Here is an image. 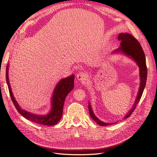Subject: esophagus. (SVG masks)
I'll list each match as a JSON object with an SVG mask.
<instances>
[{
  "label": "esophagus",
  "mask_w": 157,
  "mask_h": 157,
  "mask_svg": "<svg viewBox=\"0 0 157 157\" xmlns=\"http://www.w3.org/2000/svg\"><path fill=\"white\" fill-rule=\"evenodd\" d=\"M77 78L78 80H79L80 81L84 82L86 81L87 76V75L83 72H80L77 75Z\"/></svg>",
  "instance_id": "1"
}]
</instances>
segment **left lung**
<instances>
[{"label": "left lung", "mask_w": 157, "mask_h": 157, "mask_svg": "<svg viewBox=\"0 0 157 157\" xmlns=\"http://www.w3.org/2000/svg\"><path fill=\"white\" fill-rule=\"evenodd\" d=\"M118 40L121 41V46L119 49L116 50V52H122L129 56H131L132 59L135 60L140 68V87L139 88V93L135 102V104L133 105L132 109L130 110L127 115L125 117L124 119H127L131 116L134 110L136 109V105L139 103L140 100V98L142 96L144 88L147 82V68L146 64V59L144 52L140 45V43L137 39L134 38L132 35L129 33H121L118 36ZM89 114L91 118L94 120L98 124L101 126L110 125L115 123H105L99 121L94 114L92 110L90 104H89Z\"/></svg>", "instance_id": "8db88e82"}]
</instances>
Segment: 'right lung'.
Here are the masks:
<instances>
[{
	"instance_id": "1",
	"label": "right lung",
	"mask_w": 157,
	"mask_h": 157,
	"mask_svg": "<svg viewBox=\"0 0 157 157\" xmlns=\"http://www.w3.org/2000/svg\"><path fill=\"white\" fill-rule=\"evenodd\" d=\"M8 70L9 66L6 68V81L8 85L9 91L11 99L17 109V111L27 119L44 125L52 126L56 124L61 119L63 116V109L64 103V100L66 96L74 88V79L75 76L72 75L68 78L61 79L59 82L57 84L53 93L52 98V108L50 113L46 116H38L33 114L28 113L27 111L22 109L17 104L15 101L12 92L11 91V87L9 84L8 78Z\"/></svg>"
}]
</instances>
